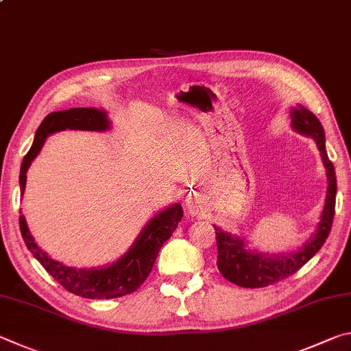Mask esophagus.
Segmentation results:
<instances>
[{
	"mask_svg": "<svg viewBox=\"0 0 351 351\" xmlns=\"http://www.w3.org/2000/svg\"><path fill=\"white\" fill-rule=\"evenodd\" d=\"M186 206H188V211H189V214H193V216H199L200 214V205H199V202L195 200L194 197H186Z\"/></svg>",
	"mask_w": 351,
	"mask_h": 351,
	"instance_id": "obj_1",
	"label": "esophagus"
}]
</instances>
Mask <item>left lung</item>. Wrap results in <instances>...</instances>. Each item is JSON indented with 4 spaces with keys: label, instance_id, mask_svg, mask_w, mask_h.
Returning <instances> with one entry per match:
<instances>
[{
    "label": "left lung",
    "instance_id": "left-lung-1",
    "mask_svg": "<svg viewBox=\"0 0 351 351\" xmlns=\"http://www.w3.org/2000/svg\"><path fill=\"white\" fill-rule=\"evenodd\" d=\"M291 126L296 132L315 138L317 149L321 152L322 162L327 169V197H325L321 222L316 226V232L305 242L302 248L288 254H262L253 250H247L242 237L226 232L213 225L217 239V268L225 279L243 288H262L273 285L276 282L287 279L302 268L315 256L330 234L331 223L335 217L336 205V172L325 149V132L317 117L304 106L291 109Z\"/></svg>",
    "mask_w": 351,
    "mask_h": 351
}]
</instances>
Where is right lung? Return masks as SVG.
Listing matches in <instances>:
<instances>
[{
  "label": "right lung",
  "mask_w": 351,
  "mask_h": 351,
  "mask_svg": "<svg viewBox=\"0 0 351 351\" xmlns=\"http://www.w3.org/2000/svg\"><path fill=\"white\" fill-rule=\"evenodd\" d=\"M110 121L106 110L95 108H73L58 110L46 115L35 132V138L30 151L24 156L20 172L21 194L26 189V172L34 158L38 156L46 138L53 132L66 131V129H80V131H108ZM183 217L180 204L171 205L160 211L135 239L132 247L123 254L119 261L108 267L100 268H73L52 259L47 256L29 231L26 219L20 216V230L27 250L34 254L43 268L64 287L67 291L86 299H114L125 294L134 293L149 276L156 262L160 248L172 236L177 225Z\"/></svg>",
  "instance_id": "1"
}]
</instances>
